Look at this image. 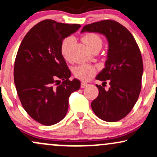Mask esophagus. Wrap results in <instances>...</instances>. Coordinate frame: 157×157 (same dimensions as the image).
I'll return each mask as SVG.
<instances>
[{
  "label": "esophagus",
  "mask_w": 157,
  "mask_h": 157,
  "mask_svg": "<svg viewBox=\"0 0 157 157\" xmlns=\"http://www.w3.org/2000/svg\"><path fill=\"white\" fill-rule=\"evenodd\" d=\"M88 86V83L87 82H81V85H80V87L82 88V89H83V88L86 87V86Z\"/></svg>",
  "instance_id": "obj_1"
}]
</instances>
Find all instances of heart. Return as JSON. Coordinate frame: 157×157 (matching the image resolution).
<instances>
[{
    "mask_svg": "<svg viewBox=\"0 0 157 157\" xmlns=\"http://www.w3.org/2000/svg\"><path fill=\"white\" fill-rule=\"evenodd\" d=\"M82 40L87 46L91 51L95 48H101L102 45V40L100 35L96 33H87L82 37ZM75 39L72 37H68L63 40L60 46V52L63 57L66 60H69L71 54V47H72ZM74 75L80 80L87 81L94 76L97 73V69L94 66L89 64H81L74 68Z\"/></svg>",
    "mask_w": 157,
    "mask_h": 157,
    "instance_id": "1",
    "label": "heart"
}]
</instances>
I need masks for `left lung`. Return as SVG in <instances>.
Segmentation results:
<instances>
[{"label":"left lung","instance_id":"1","mask_svg":"<svg viewBox=\"0 0 157 157\" xmlns=\"http://www.w3.org/2000/svg\"><path fill=\"white\" fill-rule=\"evenodd\" d=\"M84 32L101 33L109 44L105 68L96 77L103 83L96 85L99 94L91 109L104 121H119L130 113L141 91L143 63L140 48L132 34L113 20L86 25L81 31ZM107 80L110 88L105 90Z\"/></svg>","mask_w":157,"mask_h":157}]
</instances>
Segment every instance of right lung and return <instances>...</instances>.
<instances>
[{"label":"right lung","mask_w":157,"mask_h":157,"mask_svg":"<svg viewBox=\"0 0 157 157\" xmlns=\"http://www.w3.org/2000/svg\"><path fill=\"white\" fill-rule=\"evenodd\" d=\"M80 24L44 20L29 30L20 45L14 67L17 95L31 117L44 125L57 123L66 117L71 94L80 87L60 52L63 40Z\"/></svg>","instance_id":"1"}]
</instances>
